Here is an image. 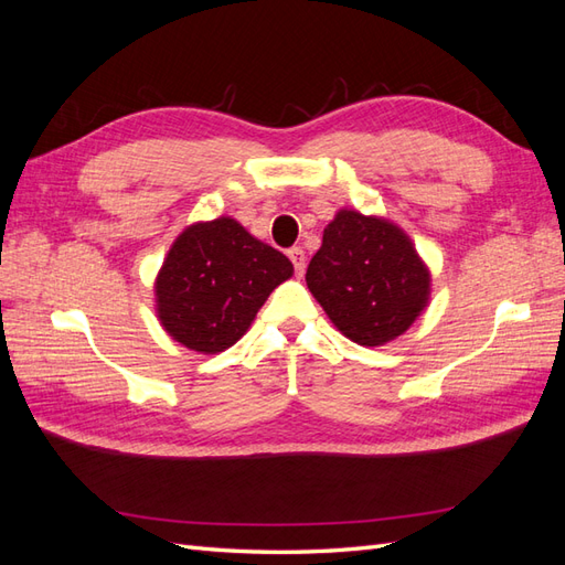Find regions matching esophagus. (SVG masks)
<instances>
[{
    "instance_id": "34e87169",
    "label": "esophagus",
    "mask_w": 565,
    "mask_h": 565,
    "mask_svg": "<svg viewBox=\"0 0 565 565\" xmlns=\"http://www.w3.org/2000/svg\"><path fill=\"white\" fill-rule=\"evenodd\" d=\"M287 254H289V262L295 264V273L301 278L303 276V268H306V254H303V249L301 247H292Z\"/></svg>"
}]
</instances>
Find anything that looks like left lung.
Segmentation results:
<instances>
[{
    "label": "left lung",
    "mask_w": 565,
    "mask_h": 565,
    "mask_svg": "<svg viewBox=\"0 0 565 565\" xmlns=\"http://www.w3.org/2000/svg\"><path fill=\"white\" fill-rule=\"evenodd\" d=\"M306 285L339 332L363 347L403 334L429 299V270L407 235L349 210L324 228Z\"/></svg>",
    "instance_id": "left-lung-1"
}]
</instances>
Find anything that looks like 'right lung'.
<instances>
[{"mask_svg":"<svg viewBox=\"0 0 565 565\" xmlns=\"http://www.w3.org/2000/svg\"><path fill=\"white\" fill-rule=\"evenodd\" d=\"M292 270L228 216L195 224L177 237L156 282L162 328L193 351H224Z\"/></svg>","mask_w":565,"mask_h":565,"instance_id":"1","label":"right lung"}]
</instances>
